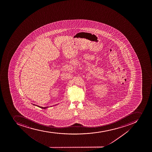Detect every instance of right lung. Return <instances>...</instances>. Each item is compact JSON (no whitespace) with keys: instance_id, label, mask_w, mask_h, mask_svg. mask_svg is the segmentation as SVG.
Segmentation results:
<instances>
[{"instance_id":"add662e5","label":"right lung","mask_w":152,"mask_h":152,"mask_svg":"<svg viewBox=\"0 0 152 152\" xmlns=\"http://www.w3.org/2000/svg\"><path fill=\"white\" fill-rule=\"evenodd\" d=\"M33 105H36L34 104H33ZM36 106H38V107H39L41 108H42V109H46V108H47L48 107V106H47V107H41V106H38V105H36Z\"/></svg>"}]
</instances>
